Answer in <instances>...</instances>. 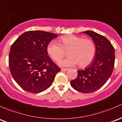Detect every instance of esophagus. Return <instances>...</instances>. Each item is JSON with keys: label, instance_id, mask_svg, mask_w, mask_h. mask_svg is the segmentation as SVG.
<instances>
[{"label": "esophagus", "instance_id": "esophagus-1", "mask_svg": "<svg viewBox=\"0 0 122 122\" xmlns=\"http://www.w3.org/2000/svg\"><path fill=\"white\" fill-rule=\"evenodd\" d=\"M66 70H67V69H64V68H61V71H66Z\"/></svg>", "mask_w": 122, "mask_h": 122}]
</instances>
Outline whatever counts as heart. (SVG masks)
<instances>
[{"label":"heart","instance_id":"b5f03b06","mask_svg":"<svg viewBox=\"0 0 122 122\" xmlns=\"http://www.w3.org/2000/svg\"><path fill=\"white\" fill-rule=\"evenodd\" d=\"M58 42L52 41L47 46L49 55L55 61L61 60L68 51L69 56L59 61L61 66L67 67L78 64L81 67L89 65L93 59L96 52L94 43L89 39L70 35L62 36Z\"/></svg>","mask_w":122,"mask_h":122}]
</instances>
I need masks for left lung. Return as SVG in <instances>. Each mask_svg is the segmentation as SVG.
<instances>
[{"label": "left lung", "instance_id": "obj_1", "mask_svg": "<svg viewBox=\"0 0 122 122\" xmlns=\"http://www.w3.org/2000/svg\"><path fill=\"white\" fill-rule=\"evenodd\" d=\"M83 33L90 36L95 43V59L85 69L77 71V77L70 81V85L77 91L89 93L101 88L112 74L115 61V49L105 36L90 30Z\"/></svg>", "mask_w": 122, "mask_h": 122}]
</instances>
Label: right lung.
Segmentation results:
<instances>
[{"label":"right lung","instance_id":"1","mask_svg":"<svg viewBox=\"0 0 122 122\" xmlns=\"http://www.w3.org/2000/svg\"><path fill=\"white\" fill-rule=\"evenodd\" d=\"M57 35L28 31L21 35L10 47L9 65L16 82L32 93L42 92L52 85L61 69L49 57L47 46Z\"/></svg>","mask_w":122,"mask_h":122}]
</instances>
